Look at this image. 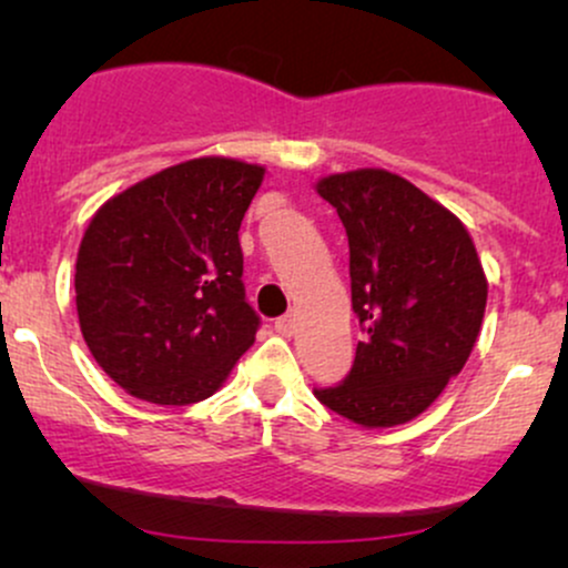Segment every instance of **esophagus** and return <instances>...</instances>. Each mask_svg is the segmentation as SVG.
Wrapping results in <instances>:
<instances>
[{
	"label": "esophagus",
	"instance_id": "34e87169",
	"mask_svg": "<svg viewBox=\"0 0 568 568\" xmlns=\"http://www.w3.org/2000/svg\"><path fill=\"white\" fill-rule=\"evenodd\" d=\"M275 331L283 336L296 334V315H283L275 321Z\"/></svg>",
	"mask_w": 568,
	"mask_h": 568
}]
</instances>
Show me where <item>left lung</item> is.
I'll list each match as a JSON object with an SVG mask.
<instances>
[{
    "label": "left lung",
    "instance_id": "left-lung-1",
    "mask_svg": "<svg viewBox=\"0 0 568 568\" xmlns=\"http://www.w3.org/2000/svg\"><path fill=\"white\" fill-rule=\"evenodd\" d=\"M349 240L355 363L315 397L368 429L406 425L465 368L484 323L488 280L467 226L403 175L382 168L323 175Z\"/></svg>",
    "mask_w": 568,
    "mask_h": 568
}]
</instances>
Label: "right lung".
<instances>
[{
  "label": "right lung",
  "mask_w": 568,
  "mask_h": 568,
  "mask_svg": "<svg viewBox=\"0 0 568 568\" xmlns=\"http://www.w3.org/2000/svg\"><path fill=\"white\" fill-rule=\"evenodd\" d=\"M264 165L197 158L103 202L77 253V315L95 363L158 406L211 397L256 342L240 224Z\"/></svg>",
  "instance_id": "obj_1"
}]
</instances>
